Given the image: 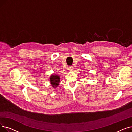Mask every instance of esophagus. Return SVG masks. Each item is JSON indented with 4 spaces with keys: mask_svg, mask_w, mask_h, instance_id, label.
<instances>
[{
    "mask_svg": "<svg viewBox=\"0 0 132 132\" xmlns=\"http://www.w3.org/2000/svg\"><path fill=\"white\" fill-rule=\"evenodd\" d=\"M68 70H69L70 71H73V66H70L69 67H68Z\"/></svg>",
    "mask_w": 132,
    "mask_h": 132,
    "instance_id": "obj_1",
    "label": "esophagus"
}]
</instances>
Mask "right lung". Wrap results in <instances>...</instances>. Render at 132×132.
I'll return each mask as SVG.
<instances>
[{
    "label": "right lung",
    "mask_w": 132,
    "mask_h": 132,
    "mask_svg": "<svg viewBox=\"0 0 132 132\" xmlns=\"http://www.w3.org/2000/svg\"><path fill=\"white\" fill-rule=\"evenodd\" d=\"M60 81V77L58 75H52L50 77V82L53 87L55 88L58 86Z\"/></svg>",
    "instance_id": "right-lung-1"
}]
</instances>
